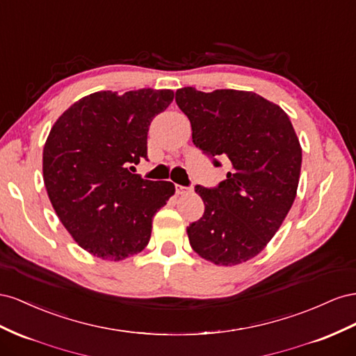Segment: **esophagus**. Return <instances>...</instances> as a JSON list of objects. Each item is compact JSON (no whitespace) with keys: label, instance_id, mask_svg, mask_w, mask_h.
Wrapping results in <instances>:
<instances>
[{"label":"esophagus","instance_id":"esophagus-1","mask_svg":"<svg viewBox=\"0 0 356 356\" xmlns=\"http://www.w3.org/2000/svg\"><path fill=\"white\" fill-rule=\"evenodd\" d=\"M192 188H186V186H181V185H176V192L179 195H184V194H188V192H191Z\"/></svg>","mask_w":356,"mask_h":356}]
</instances>
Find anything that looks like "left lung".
<instances>
[{
	"instance_id": "1",
	"label": "left lung",
	"mask_w": 356,
	"mask_h": 356,
	"mask_svg": "<svg viewBox=\"0 0 356 356\" xmlns=\"http://www.w3.org/2000/svg\"><path fill=\"white\" fill-rule=\"evenodd\" d=\"M179 108L192 141L220 167L231 162L216 188L195 186L204 215L186 228L192 249L216 266L257 257L285 220L297 195L301 146L288 115L255 92L181 88Z\"/></svg>"
}]
</instances>
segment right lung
I'll list each match as a JSON object with an SVG mask.
<instances>
[{
  "label": "right lung",
  "instance_id": "obj_1",
  "mask_svg": "<svg viewBox=\"0 0 356 356\" xmlns=\"http://www.w3.org/2000/svg\"><path fill=\"white\" fill-rule=\"evenodd\" d=\"M170 89L90 94L55 122L43 149V179L59 220L90 255L122 261L143 250L152 218L175 195L171 181L133 175L147 159L152 119L170 104Z\"/></svg>",
  "mask_w": 356,
  "mask_h": 356
}]
</instances>
